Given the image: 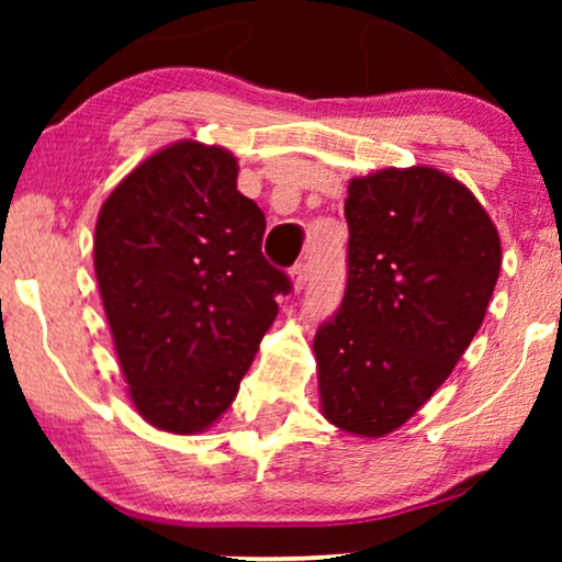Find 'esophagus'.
Segmentation results:
<instances>
[{"label": "esophagus", "instance_id": "1", "mask_svg": "<svg viewBox=\"0 0 562 562\" xmlns=\"http://www.w3.org/2000/svg\"><path fill=\"white\" fill-rule=\"evenodd\" d=\"M289 279H291V283H294L296 291L304 289V283H306V263L291 266V268H289Z\"/></svg>", "mask_w": 562, "mask_h": 562}]
</instances>
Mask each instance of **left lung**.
<instances>
[{
	"instance_id": "obj_1",
	"label": "left lung",
	"mask_w": 562,
	"mask_h": 562,
	"mask_svg": "<svg viewBox=\"0 0 562 562\" xmlns=\"http://www.w3.org/2000/svg\"><path fill=\"white\" fill-rule=\"evenodd\" d=\"M348 286L314 335L325 419L383 437L414 417L486 317L502 240L479 199L432 166L352 179Z\"/></svg>"
}]
</instances>
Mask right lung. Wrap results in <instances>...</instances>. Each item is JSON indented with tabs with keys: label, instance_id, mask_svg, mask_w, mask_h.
<instances>
[{
	"label": "right lung",
	"instance_id": "obj_1",
	"mask_svg": "<svg viewBox=\"0 0 562 562\" xmlns=\"http://www.w3.org/2000/svg\"><path fill=\"white\" fill-rule=\"evenodd\" d=\"M263 233L237 158L196 140L153 153L99 210V294L130 402L153 427L204 432L237 396L291 291L260 252Z\"/></svg>",
	"mask_w": 562,
	"mask_h": 562
}]
</instances>
